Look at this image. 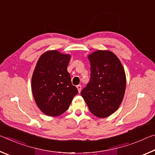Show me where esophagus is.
<instances>
[{"instance_id":"1","label":"esophagus","mask_w":155,"mask_h":155,"mask_svg":"<svg viewBox=\"0 0 155 155\" xmlns=\"http://www.w3.org/2000/svg\"><path fill=\"white\" fill-rule=\"evenodd\" d=\"M77 90L78 91V93H80L81 91V85H78L77 86Z\"/></svg>"}]
</instances>
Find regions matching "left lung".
<instances>
[{"label":"left lung","instance_id":"8db88e82","mask_svg":"<svg viewBox=\"0 0 155 155\" xmlns=\"http://www.w3.org/2000/svg\"><path fill=\"white\" fill-rule=\"evenodd\" d=\"M90 81L81 94L91 113L104 118L119 108L126 90L124 69L117 56L109 51H97L88 56Z\"/></svg>","mask_w":155,"mask_h":155}]
</instances>
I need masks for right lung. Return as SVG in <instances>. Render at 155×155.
Masks as SVG:
<instances>
[{
    "instance_id": "obj_1",
    "label": "right lung",
    "mask_w": 155,
    "mask_h": 155,
    "mask_svg": "<svg viewBox=\"0 0 155 155\" xmlns=\"http://www.w3.org/2000/svg\"><path fill=\"white\" fill-rule=\"evenodd\" d=\"M70 54L49 51L40 56L32 76L31 89L37 105L44 114L58 116L69 108L78 94L67 70Z\"/></svg>"
}]
</instances>
